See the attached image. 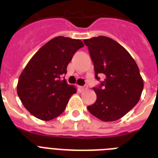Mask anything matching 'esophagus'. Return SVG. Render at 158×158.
<instances>
[{"instance_id":"esophagus-1","label":"esophagus","mask_w":158,"mask_h":158,"mask_svg":"<svg viewBox=\"0 0 158 158\" xmlns=\"http://www.w3.org/2000/svg\"><path fill=\"white\" fill-rule=\"evenodd\" d=\"M79 89H80V91H84V90H85V89H86V88H85V87H83V86H79Z\"/></svg>"}]
</instances>
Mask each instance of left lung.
<instances>
[{"label": "left lung", "instance_id": "obj_1", "mask_svg": "<svg viewBox=\"0 0 158 158\" xmlns=\"http://www.w3.org/2000/svg\"><path fill=\"white\" fill-rule=\"evenodd\" d=\"M84 43L94 62L95 78H105L94 88L97 100L88 110L102 121L119 120L139 101L143 89L139 69L130 53L111 38L99 36Z\"/></svg>", "mask_w": 158, "mask_h": 158}]
</instances>
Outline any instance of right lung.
I'll use <instances>...</instances> for the list:
<instances>
[{
    "instance_id": "1",
    "label": "right lung",
    "mask_w": 158,
    "mask_h": 158,
    "mask_svg": "<svg viewBox=\"0 0 158 158\" xmlns=\"http://www.w3.org/2000/svg\"><path fill=\"white\" fill-rule=\"evenodd\" d=\"M84 43L59 36L43 46L28 61L19 78L17 94L24 107L35 117L51 120L64 110L76 93L61 77L67 65Z\"/></svg>"
}]
</instances>
